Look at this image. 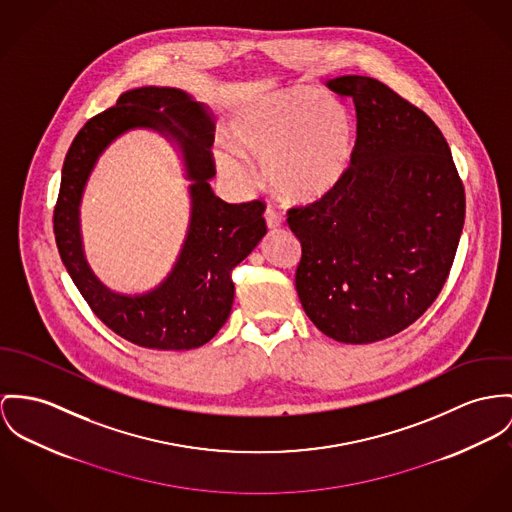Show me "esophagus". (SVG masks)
<instances>
[{"label": "esophagus", "instance_id": "34e87169", "mask_svg": "<svg viewBox=\"0 0 512 512\" xmlns=\"http://www.w3.org/2000/svg\"><path fill=\"white\" fill-rule=\"evenodd\" d=\"M265 220H267L269 230H276V228L282 226V214H280L276 208H273V206H267V210H265Z\"/></svg>", "mask_w": 512, "mask_h": 512}]
</instances>
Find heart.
<instances>
[{"label": "heart", "mask_w": 512, "mask_h": 512, "mask_svg": "<svg viewBox=\"0 0 512 512\" xmlns=\"http://www.w3.org/2000/svg\"><path fill=\"white\" fill-rule=\"evenodd\" d=\"M230 148L216 152L220 171L247 177L240 156L257 159L269 187L290 202L329 195L347 175L356 150V126L335 99H319L306 87L278 91L228 122Z\"/></svg>", "instance_id": "1"}]
</instances>
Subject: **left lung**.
<instances>
[{"mask_svg": "<svg viewBox=\"0 0 512 512\" xmlns=\"http://www.w3.org/2000/svg\"><path fill=\"white\" fill-rule=\"evenodd\" d=\"M356 109V150L345 179L292 206L300 239L296 290L315 327L341 343L388 339L425 314L450 275L466 193L448 142L419 107L386 83H327Z\"/></svg>", "mask_w": 512, "mask_h": 512, "instance_id": "left-lung-1", "label": "left lung"}]
</instances>
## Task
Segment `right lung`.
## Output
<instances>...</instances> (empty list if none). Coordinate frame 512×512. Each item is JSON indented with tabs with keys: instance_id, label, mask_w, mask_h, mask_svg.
<instances>
[{
	"instance_id": "right-lung-1",
	"label": "right lung",
	"mask_w": 512,
	"mask_h": 512,
	"mask_svg": "<svg viewBox=\"0 0 512 512\" xmlns=\"http://www.w3.org/2000/svg\"><path fill=\"white\" fill-rule=\"evenodd\" d=\"M173 121L182 126L181 131ZM136 125L169 131L180 142L194 181V218L178 265L164 284L144 297H120L103 287L84 263L77 206L98 154ZM212 142V120L187 93L171 87H140L120 95L115 107L89 118L64 159L54 206L58 253L93 314L138 347L189 351L208 343L232 312V271L267 234L263 200L228 204L212 193L208 183L216 175Z\"/></svg>"
}]
</instances>
